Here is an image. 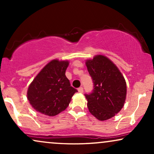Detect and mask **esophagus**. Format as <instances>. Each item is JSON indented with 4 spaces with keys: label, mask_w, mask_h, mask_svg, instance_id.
I'll return each mask as SVG.
<instances>
[{
    "label": "esophagus",
    "mask_w": 154,
    "mask_h": 154,
    "mask_svg": "<svg viewBox=\"0 0 154 154\" xmlns=\"http://www.w3.org/2000/svg\"><path fill=\"white\" fill-rule=\"evenodd\" d=\"M78 91H79V93H83V88L82 87H79V88H78Z\"/></svg>",
    "instance_id": "34e87169"
}]
</instances>
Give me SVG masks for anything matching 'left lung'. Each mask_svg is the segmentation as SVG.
I'll use <instances>...</instances> for the list:
<instances>
[{"label":"left lung","instance_id":"obj_1","mask_svg":"<svg viewBox=\"0 0 154 154\" xmlns=\"http://www.w3.org/2000/svg\"><path fill=\"white\" fill-rule=\"evenodd\" d=\"M93 82L91 93H86L88 108L95 117L104 121L122 109L127 94L125 79L111 60L101 55L86 61Z\"/></svg>","mask_w":154,"mask_h":154}]
</instances>
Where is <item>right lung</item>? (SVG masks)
Instances as JSON below:
<instances>
[{"mask_svg":"<svg viewBox=\"0 0 154 154\" xmlns=\"http://www.w3.org/2000/svg\"><path fill=\"white\" fill-rule=\"evenodd\" d=\"M67 61L53 60L35 77L27 91V99L34 109L45 115L56 116L68 107L77 90L65 75Z\"/></svg>","mask_w":154,"mask_h":154,"instance_id":"obj_1","label":"right lung"}]
</instances>
